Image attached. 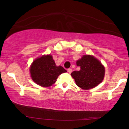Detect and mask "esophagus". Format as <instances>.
Instances as JSON below:
<instances>
[{"mask_svg": "<svg viewBox=\"0 0 129 129\" xmlns=\"http://www.w3.org/2000/svg\"><path fill=\"white\" fill-rule=\"evenodd\" d=\"M67 71H68V72H69V73H71L72 72V69H69L67 70Z\"/></svg>", "mask_w": 129, "mask_h": 129, "instance_id": "34e87169", "label": "esophagus"}]
</instances>
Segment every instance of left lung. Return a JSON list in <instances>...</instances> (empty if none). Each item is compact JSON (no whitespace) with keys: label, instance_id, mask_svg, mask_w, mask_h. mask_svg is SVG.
<instances>
[{"label":"left lung","instance_id":"left-lung-1","mask_svg":"<svg viewBox=\"0 0 129 129\" xmlns=\"http://www.w3.org/2000/svg\"><path fill=\"white\" fill-rule=\"evenodd\" d=\"M79 71H74L71 76L76 85L83 90H89L99 85L104 79L105 68L93 56L84 55L76 61Z\"/></svg>","mask_w":129,"mask_h":129}]
</instances>
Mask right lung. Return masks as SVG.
Returning <instances> with one entry per match:
<instances>
[{"label": "right lung", "mask_w": 129, "mask_h": 129, "mask_svg": "<svg viewBox=\"0 0 129 129\" xmlns=\"http://www.w3.org/2000/svg\"><path fill=\"white\" fill-rule=\"evenodd\" d=\"M29 71L33 81L44 87L51 86L60 74L67 72L62 66H56L51 54L36 59L31 65Z\"/></svg>", "instance_id": "obj_1"}]
</instances>
